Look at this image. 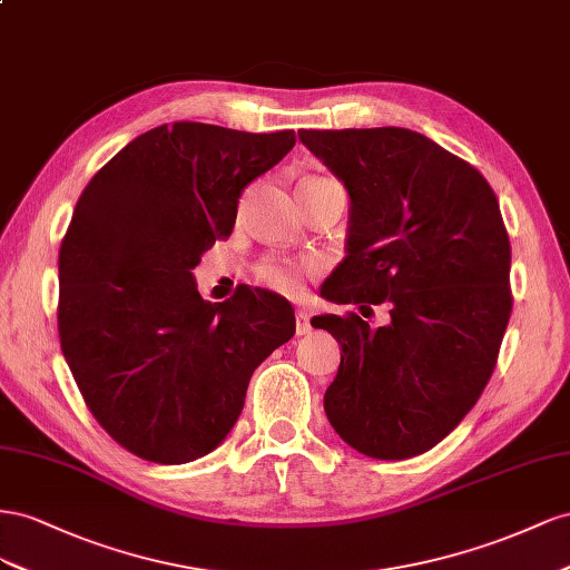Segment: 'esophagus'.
I'll return each instance as SVG.
<instances>
[{
    "label": "esophagus",
    "instance_id": "34e87169",
    "mask_svg": "<svg viewBox=\"0 0 570 570\" xmlns=\"http://www.w3.org/2000/svg\"><path fill=\"white\" fill-rule=\"evenodd\" d=\"M307 332H311V313H307L305 307H298V311H296V334L303 336Z\"/></svg>",
    "mask_w": 570,
    "mask_h": 570
}]
</instances>
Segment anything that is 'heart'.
I'll return each mask as SVG.
<instances>
[{
  "mask_svg": "<svg viewBox=\"0 0 570 570\" xmlns=\"http://www.w3.org/2000/svg\"><path fill=\"white\" fill-rule=\"evenodd\" d=\"M303 184H336L332 178H307ZM257 282L272 288L279 291V294H298L301 291V267L294 263H284V259H269V263H263L255 272Z\"/></svg>",
  "mask_w": 570,
  "mask_h": 570,
  "instance_id": "1",
  "label": "heart"
}]
</instances>
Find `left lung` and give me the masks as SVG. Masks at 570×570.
I'll return each mask as SVG.
<instances>
[{
  "label": "left lung",
  "instance_id": "left-lung-1",
  "mask_svg": "<svg viewBox=\"0 0 570 570\" xmlns=\"http://www.w3.org/2000/svg\"><path fill=\"white\" fill-rule=\"evenodd\" d=\"M348 193L344 263L322 296L389 303L384 327L351 313L313 327L341 344L324 413L348 446L380 461L425 453L492 377L511 317V243L484 176L411 128L298 131Z\"/></svg>",
  "mask_w": 570,
  "mask_h": 570
}]
</instances>
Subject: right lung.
<instances>
[{
  "instance_id": "obj_1",
  "label": "right lung",
  "mask_w": 570,
  "mask_h": 570,
  "mask_svg": "<svg viewBox=\"0 0 570 570\" xmlns=\"http://www.w3.org/2000/svg\"><path fill=\"white\" fill-rule=\"evenodd\" d=\"M294 145V131L165 124L80 193L59 250L61 351L95 420L145 461L215 451L255 367L296 334L279 294L246 286L207 303L193 276L234 232L243 188Z\"/></svg>"
}]
</instances>
